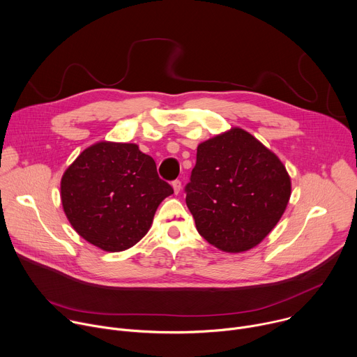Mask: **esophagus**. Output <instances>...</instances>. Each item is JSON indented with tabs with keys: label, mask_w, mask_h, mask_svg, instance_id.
Returning a JSON list of instances; mask_svg holds the SVG:
<instances>
[{
	"label": "esophagus",
	"mask_w": 357,
	"mask_h": 357,
	"mask_svg": "<svg viewBox=\"0 0 357 357\" xmlns=\"http://www.w3.org/2000/svg\"><path fill=\"white\" fill-rule=\"evenodd\" d=\"M172 185H173L174 194H178V192H180V190H181V181H180V180H174V181L172 183Z\"/></svg>",
	"instance_id": "esophagus-1"
}]
</instances>
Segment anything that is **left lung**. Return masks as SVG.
Returning <instances> with one entry per match:
<instances>
[{"instance_id":"8db88e82","label":"left lung","mask_w":357,"mask_h":357,"mask_svg":"<svg viewBox=\"0 0 357 357\" xmlns=\"http://www.w3.org/2000/svg\"><path fill=\"white\" fill-rule=\"evenodd\" d=\"M185 192L198 234L222 252L241 253L277 225L291 178L275 153L235 126L198 145Z\"/></svg>"}]
</instances>
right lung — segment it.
<instances>
[{
    "label": "right lung",
    "instance_id": "obj_1",
    "mask_svg": "<svg viewBox=\"0 0 357 357\" xmlns=\"http://www.w3.org/2000/svg\"><path fill=\"white\" fill-rule=\"evenodd\" d=\"M173 194L155 160L136 144L101 140L63 173L60 198L71 227L105 252L136 245L152 227L160 202Z\"/></svg>",
    "mask_w": 357,
    "mask_h": 357
}]
</instances>
